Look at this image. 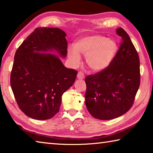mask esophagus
<instances>
[{"mask_svg": "<svg viewBox=\"0 0 153 153\" xmlns=\"http://www.w3.org/2000/svg\"><path fill=\"white\" fill-rule=\"evenodd\" d=\"M77 78H78V79H82L84 78V74L82 71H79L78 74H77Z\"/></svg>", "mask_w": 153, "mask_h": 153, "instance_id": "34e87169", "label": "esophagus"}]
</instances>
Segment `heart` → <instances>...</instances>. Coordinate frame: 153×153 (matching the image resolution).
<instances>
[{"label": "heart", "instance_id": "b5f03b06", "mask_svg": "<svg viewBox=\"0 0 153 153\" xmlns=\"http://www.w3.org/2000/svg\"><path fill=\"white\" fill-rule=\"evenodd\" d=\"M117 50L114 40L104 36H88L77 41L74 48L68 49V56L71 63L77 64L80 61L79 53L85 56L88 67L94 71L105 69L115 56Z\"/></svg>", "mask_w": 153, "mask_h": 153}]
</instances>
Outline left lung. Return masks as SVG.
Segmentation results:
<instances>
[{"mask_svg":"<svg viewBox=\"0 0 153 153\" xmlns=\"http://www.w3.org/2000/svg\"><path fill=\"white\" fill-rule=\"evenodd\" d=\"M121 42L111 63L98 73L85 78L87 109L101 120L117 118L132 107L140 84V59L129 35L117 29Z\"/></svg>","mask_w":153,"mask_h":153,"instance_id":"1","label":"left lung"}]
</instances>
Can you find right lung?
<instances>
[{
	"label": "right lung",
	"mask_w": 153,
	"mask_h": 153,
	"mask_svg": "<svg viewBox=\"0 0 153 153\" xmlns=\"http://www.w3.org/2000/svg\"><path fill=\"white\" fill-rule=\"evenodd\" d=\"M66 33L56 27H37L17 48L10 77L15 100L23 113L38 120L59 112L63 93L76 80L77 71L63 65L55 55L38 51L55 49L65 57Z\"/></svg>",
	"instance_id": "add662e5"
}]
</instances>
